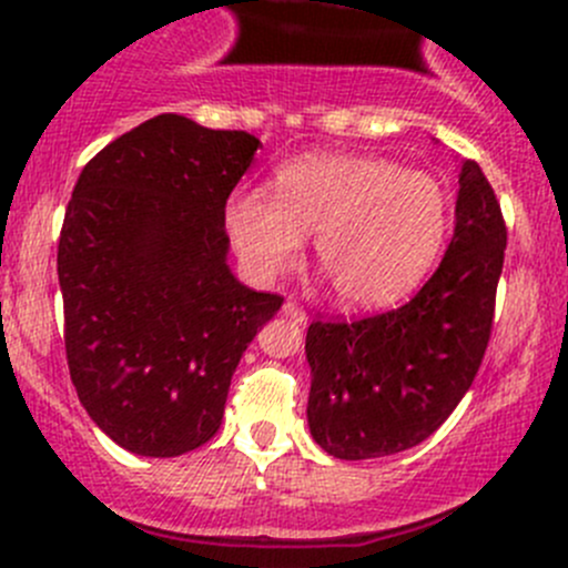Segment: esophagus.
I'll use <instances>...</instances> for the list:
<instances>
[{
    "instance_id": "esophagus-1",
    "label": "esophagus",
    "mask_w": 568,
    "mask_h": 568,
    "mask_svg": "<svg viewBox=\"0 0 568 568\" xmlns=\"http://www.w3.org/2000/svg\"><path fill=\"white\" fill-rule=\"evenodd\" d=\"M283 313H285V316H288L291 321H294V324H305V321H307V313L302 311V307L296 305V302H291V300L283 305Z\"/></svg>"
}]
</instances>
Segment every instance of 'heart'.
<instances>
[{
  "mask_svg": "<svg viewBox=\"0 0 568 568\" xmlns=\"http://www.w3.org/2000/svg\"><path fill=\"white\" fill-rule=\"evenodd\" d=\"M450 194L434 175L387 159L316 153L274 173L272 197L236 192L225 227L255 280L296 266L305 239L337 302L357 311L395 305L423 283L450 233Z\"/></svg>",
  "mask_w": 568,
  "mask_h": 568,
  "instance_id": "heart-1",
  "label": "heart"
}]
</instances>
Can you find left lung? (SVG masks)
Segmentation results:
<instances>
[{"instance_id":"8db88e82","label":"left lung","mask_w":568,"mask_h":568,"mask_svg":"<svg viewBox=\"0 0 568 568\" xmlns=\"http://www.w3.org/2000/svg\"><path fill=\"white\" fill-rule=\"evenodd\" d=\"M506 236L495 189L478 164L462 162L456 231L428 283L395 311L313 321L307 423L326 454L393 456L448 420L489 346Z\"/></svg>"}]
</instances>
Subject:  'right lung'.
<instances>
[{"label":"right lung","mask_w":568,"mask_h":568,"mask_svg":"<svg viewBox=\"0 0 568 568\" xmlns=\"http://www.w3.org/2000/svg\"><path fill=\"white\" fill-rule=\"evenodd\" d=\"M261 140L156 114L84 164L57 247L65 357L95 426L170 459L220 432L233 371L283 296L233 277L225 205Z\"/></svg>","instance_id":"add662e5"}]
</instances>
